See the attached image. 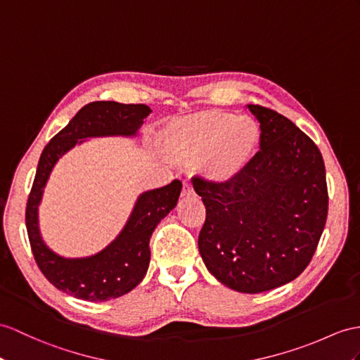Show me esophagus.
Masks as SVG:
<instances>
[{
    "label": "esophagus",
    "mask_w": 360,
    "mask_h": 360,
    "mask_svg": "<svg viewBox=\"0 0 360 360\" xmlns=\"http://www.w3.org/2000/svg\"><path fill=\"white\" fill-rule=\"evenodd\" d=\"M195 192L192 189V185L189 181L183 183V189H181V197H194Z\"/></svg>",
    "instance_id": "esophagus-1"
}]
</instances>
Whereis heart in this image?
<instances>
[{
  "label": "heart",
  "instance_id": "heart-1",
  "mask_svg": "<svg viewBox=\"0 0 360 360\" xmlns=\"http://www.w3.org/2000/svg\"><path fill=\"white\" fill-rule=\"evenodd\" d=\"M163 142L181 163H203L207 180L227 183L238 177L255 157L261 128L249 116L210 110L171 122L163 131Z\"/></svg>",
  "mask_w": 360,
  "mask_h": 360
}]
</instances>
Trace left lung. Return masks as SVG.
Here are the masks:
<instances>
[{
	"instance_id": "1",
	"label": "left lung",
	"mask_w": 360,
	"mask_h": 360,
	"mask_svg": "<svg viewBox=\"0 0 360 360\" xmlns=\"http://www.w3.org/2000/svg\"><path fill=\"white\" fill-rule=\"evenodd\" d=\"M261 128L259 151L238 177L192 185L206 206L198 250L207 270L235 292L261 293L300 276L327 221L326 166L292 120L248 105Z\"/></svg>"
}]
</instances>
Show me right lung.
<instances>
[{"label": "right lung", "instance_id": "obj_1", "mask_svg": "<svg viewBox=\"0 0 360 360\" xmlns=\"http://www.w3.org/2000/svg\"><path fill=\"white\" fill-rule=\"evenodd\" d=\"M151 108L143 103L98 101L85 105L68 125L50 140L39 157L37 175L25 207V226L34 261L58 290L77 300L102 302L114 300L142 281L150 266V238L163 218L175 207L181 181L145 191L136 200L124 229L107 248L84 258H65L51 250L39 231L38 206L41 205L55 165L65 153L93 137H136Z\"/></svg>", "mask_w": 360, "mask_h": 360}]
</instances>
